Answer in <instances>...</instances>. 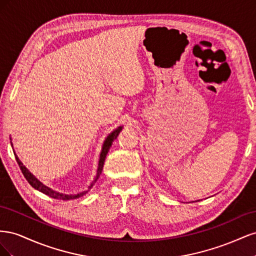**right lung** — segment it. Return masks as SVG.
I'll return each mask as SVG.
<instances>
[{
    "mask_svg": "<svg viewBox=\"0 0 256 256\" xmlns=\"http://www.w3.org/2000/svg\"><path fill=\"white\" fill-rule=\"evenodd\" d=\"M122 126H120L118 128H116L114 131H112V132H111L109 136H106V138L104 140V145H102V152H100V157H99L98 168H97V174H96V177H95L94 182H92V184H90V186L88 187V191H90V190L92 188V186L95 184V182H97V180L99 178V176L102 175V168H104V160H106V154H108V152H109L110 147L112 146L113 141H114L115 138H118V136L120 134V132L122 131ZM10 140H12V138H10ZM10 144H12V142H10ZM14 157H16V160H17L18 164H19V166H20V170H21L22 174L24 175V177L26 178V180L30 182V184L32 186L33 188H35L36 190H38V191H40V192L44 193L46 196H49L50 198H56V200H68L78 198H80V196H83L85 194V193H88V191H84V192H80V193H78V194H65V193H60V192H58V191H54V190H52L51 188L47 187V186H44V184H42L40 180H38L37 178H36L32 173H30L24 166H23V164H22V162L20 161V159L18 158V156L16 154V152H14Z\"/></svg>",
    "mask_w": 256,
    "mask_h": 256,
    "instance_id": "right-lung-1",
    "label": "right lung"
}]
</instances>
